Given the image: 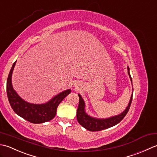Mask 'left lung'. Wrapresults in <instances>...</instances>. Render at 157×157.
<instances>
[{
  "mask_svg": "<svg viewBox=\"0 0 157 157\" xmlns=\"http://www.w3.org/2000/svg\"><path fill=\"white\" fill-rule=\"evenodd\" d=\"M127 70L128 74L129 75L130 80L132 82V78L131 77L129 67H127ZM78 95L79 97V104L77 112H76V118H77V121L81 125L85 128L86 129L91 131V132H98V131L104 130L116 125L117 124L120 123L121 121L123 119V118L125 117V115L128 113V111H129L133 98L132 94V96H131L129 104H128L127 107L121 114H118L117 116L108 118V119H96V118L89 116V115H88L85 113V101L81 96V95L78 94Z\"/></svg>",
  "mask_w": 157,
  "mask_h": 157,
  "instance_id": "obj_1",
  "label": "left lung"
}]
</instances>
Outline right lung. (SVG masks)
<instances>
[{
    "label": "right lung",
    "instance_id": "right-lung-1",
    "mask_svg": "<svg viewBox=\"0 0 157 157\" xmlns=\"http://www.w3.org/2000/svg\"><path fill=\"white\" fill-rule=\"evenodd\" d=\"M16 61L13 64L7 81V94L12 109L19 116L32 123H42L52 120L56 114L57 108L63 99L70 94L67 90L56 95L45 104H34L24 101L14 90L12 86L11 76Z\"/></svg>",
    "mask_w": 157,
    "mask_h": 157
}]
</instances>
